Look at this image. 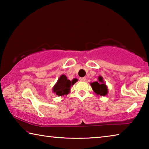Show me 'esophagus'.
Returning <instances> with one entry per match:
<instances>
[{
    "label": "esophagus",
    "mask_w": 149,
    "mask_h": 149,
    "mask_svg": "<svg viewBox=\"0 0 149 149\" xmlns=\"http://www.w3.org/2000/svg\"><path fill=\"white\" fill-rule=\"evenodd\" d=\"M79 80L81 81H85V77H79Z\"/></svg>",
    "instance_id": "obj_1"
}]
</instances>
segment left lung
I'll return each mask as SVG.
<instances>
[{
    "label": "left lung",
    "mask_w": 149,
    "mask_h": 149,
    "mask_svg": "<svg viewBox=\"0 0 149 149\" xmlns=\"http://www.w3.org/2000/svg\"><path fill=\"white\" fill-rule=\"evenodd\" d=\"M93 90L97 95L105 96L108 93V89L107 85L103 82V79L101 76L99 77V82L95 81L91 84Z\"/></svg>",
    "instance_id": "left-lung-1"
}]
</instances>
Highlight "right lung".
Segmentation results:
<instances>
[{
  "instance_id": "obj_1",
  "label": "right lung",
  "mask_w": 149,
  "mask_h": 149,
  "mask_svg": "<svg viewBox=\"0 0 149 149\" xmlns=\"http://www.w3.org/2000/svg\"><path fill=\"white\" fill-rule=\"evenodd\" d=\"M77 81V79H74L70 81L67 79L64 75H62L58 80L56 84L53 87V92L58 96H62L68 95L71 89V87Z\"/></svg>"
}]
</instances>
